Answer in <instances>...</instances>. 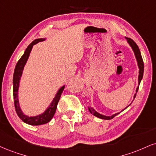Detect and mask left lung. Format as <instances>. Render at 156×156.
Here are the masks:
<instances>
[{"instance_id": "8db88e82", "label": "left lung", "mask_w": 156, "mask_h": 156, "mask_svg": "<svg viewBox=\"0 0 156 156\" xmlns=\"http://www.w3.org/2000/svg\"><path fill=\"white\" fill-rule=\"evenodd\" d=\"M126 40H127V42H128V44L130 45V46H131V47H132L133 51H134V53L135 57H136V62H137V65H138V67H139L138 84H139V86H140V82H141V80L142 79V77H143V73H144V62H143V60H142V55H141V53H140V48H139L137 45L136 44V43H135L134 41L132 40V39L129 38V37H126ZM139 86H138V87L136 88V93H135V94H134V99L135 98V97H136V93H137V91H138ZM131 104H132V103H131ZM129 105L127 106L125 109H126ZM125 109H123V110H121V112L123 111V110H124ZM89 112H91V114H92V115H94V116H96V117H97V118H99V119H105V120H110V119H113V118L115 117V115H119V114L120 113V112H117V113L113 114V115H110V116H106V115H102V114L99 113L98 112H97L96 110H95L94 109L92 108H89Z\"/></svg>"}]
</instances>
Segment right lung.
<instances>
[{"instance_id":"right-lung-1","label":"right lung","mask_w":156,"mask_h":156,"mask_svg":"<svg viewBox=\"0 0 156 156\" xmlns=\"http://www.w3.org/2000/svg\"><path fill=\"white\" fill-rule=\"evenodd\" d=\"M46 38H37L33 41L27 48H26L25 51L22 57L20 58L18 62L16 63V67L14 69V76H13V93H14V106L15 109H16V112L20 119L24 121V123H27V124L32 125V126H38L45 124L49 122L52 119L53 116L55 114L56 110H57V104L59 102V100L61 97L62 93L64 89H65V85L62 86L60 89L58 90L57 93L56 94L55 97L51 102L49 106L46 108V110L43 112L42 114L36 115V116H29L24 115L23 112L22 111L21 108L20 106V102H19L18 99V91H19V87H20V78H21L22 72H23V69L24 65H25L26 62H27L28 58H29L30 54L33 46L35 44H37V43L41 42V41H45Z\"/></svg>"}]
</instances>
